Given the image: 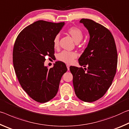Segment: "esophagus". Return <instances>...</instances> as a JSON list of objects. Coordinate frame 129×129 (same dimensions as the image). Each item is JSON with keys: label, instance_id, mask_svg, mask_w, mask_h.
Segmentation results:
<instances>
[{"label": "esophagus", "instance_id": "34e87169", "mask_svg": "<svg viewBox=\"0 0 129 129\" xmlns=\"http://www.w3.org/2000/svg\"><path fill=\"white\" fill-rule=\"evenodd\" d=\"M66 66H67V70H70V66H69V64H67Z\"/></svg>", "mask_w": 129, "mask_h": 129}]
</instances>
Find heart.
<instances>
[{"label":"heart","instance_id":"b5f03b06","mask_svg":"<svg viewBox=\"0 0 129 129\" xmlns=\"http://www.w3.org/2000/svg\"><path fill=\"white\" fill-rule=\"evenodd\" d=\"M67 34L72 38L76 43H79L82 41L83 37V33L78 27H72L70 28L67 31ZM54 47L58 48L59 45V35H57L55 37L53 41ZM78 56L77 54L75 52H70L67 51H63L58 54V59L67 64L72 63L74 59Z\"/></svg>","mask_w":129,"mask_h":129}]
</instances>
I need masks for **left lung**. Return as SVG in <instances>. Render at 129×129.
I'll list each match as a JSON object with an SVG mask.
<instances>
[{"instance_id":"left-lung-1","label":"left lung","mask_w":129,"mask_h":129,"mask_svg":"<svg viewBox=\"0 0 129 129\" xmlns=\"http://www.w3.org/2000/svg\"><path fill=\"white\" fill-rule=\"evenodd\" d=\"M90 39L79 58V64L87 68L70 67L77 96L86 102L99 100L112 83L117 70L118 56L114 39L109 29L92 20L82 19Z\"/></svg>"}]
</instances>
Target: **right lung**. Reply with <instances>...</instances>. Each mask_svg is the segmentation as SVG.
Wrapping results in <instances>:
<instances>
[{
    "mask_svg": "<svg viewBox=\"0 0 129 129\" xmlns=\"http://www.w3.org/2000/svg\"><path fill=\"white\" fill-rule=\"evenodd\" d=\"M65 24L38 20L21 31L15 42L13 64L21 86L37 102L45 103L57 94L66 64L58 61L48 69L46 56H54L53 41Z\"/></svg>",
    "mask_w": 129,
    "mask_h": 129,
    "instance_id": "1",
    "label": "right lung"
}]
</instances>
